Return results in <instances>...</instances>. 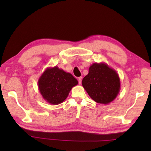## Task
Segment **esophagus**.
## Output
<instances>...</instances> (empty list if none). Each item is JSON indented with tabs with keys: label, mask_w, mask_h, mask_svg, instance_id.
Here are the masks:
<instances>
[{
	"label": "esophagus",
	"mask_w": 151,
	"mask_h": 151,
	"mask_svg": "<svg viewBox=\"0 0 151 151\" xmlns=\"http://www.w3.org/2000/svg\"><path fill=\"white\" fill-rule=\"evenodd\" d=\"M82 77H79V78H78V84H81V83H82Z\"/></svg>",
	"instance_id": "34e87169"
}]
</instances>
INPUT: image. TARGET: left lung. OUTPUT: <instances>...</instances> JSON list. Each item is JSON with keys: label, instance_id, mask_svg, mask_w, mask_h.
<instances>
[{"label": "left lung", "instance_id": "obj_1", "mask_svg": "<svg viewBox=\"0 0 151 151\" xmlns=\"http://www.w3.org/2000/svg\"><path fill=\"white\" fill-rule=\"evenodd\" d=\"M82 86L89 96L97 103L108 104L117 97L121 88L116 70L106 63H94L83 78Z\"/></svg>", "mask_w": 151, "mask_h": 151}]
</instances>
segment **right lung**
Returning a JSON list of instances; mask_svg holds the SVG:
<instances>
[{
    "label": "right lung",
    "mask_w": 151,
    "mask_h": 151,
    "mask_svg": "<svg viewBox=\"0 0 151 151\" xmlns=\"http://www.w3.org/2000/svg\"><path fill=\"white\" fill-rule=\"evenodd\" d=\"M78 84L77 80L71 74L57 66L47 68L37 82L43 99L52 105L62 103L71 89Z\"/></svg>",
    "instance_id": "1"
}]
</instances>
